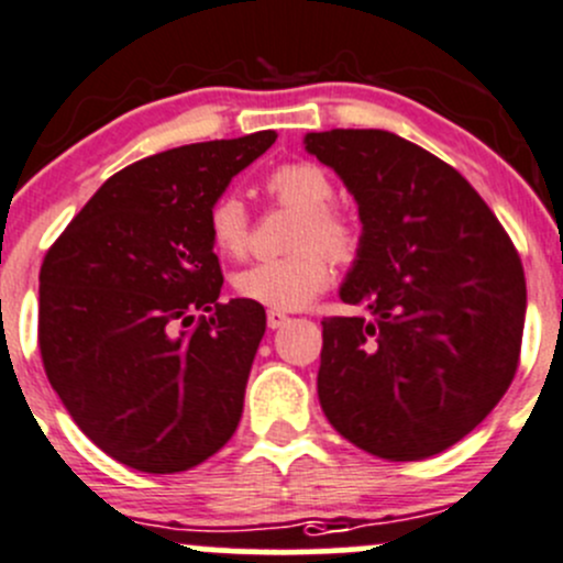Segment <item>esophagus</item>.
Returning <instances> with one entry per match:
<instances>
[{"mask_svg": "<svg viewBox=\"0 0 563 563\" xmlns=\"http://www.w3.org/2000/svg\"><path fill=\"white\" fill-rule=\"evenodd\" d=\"M288 321H291V318H288L286 313H280V310H269V313H266V323H269V329L286 327Z\"/></svg>", "mask_w": 563, "mask_h": 563, "instance_id": "34e87169", "label": "esophagus"}]
</instances>
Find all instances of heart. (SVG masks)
Listing matches in <instances>:
<instances>
[{"instance_id": "1", "label": "heart", "mask_w": 563, "mask_h": 563, "mask_svg": "<svg viewBox=\"0 0 563 563\" xmlns=\"http://www.w3.org/2000/svg\"><path fill=\"white\" fill-rule=\"evenodd\" d=\"M266 192L297 212L291 231L294 250L280 258L258 261L234 277L242 299L269 310H299L329 283V260L351 261L360 250V234L343 212L329 207L334 185L316 163H286L266 176ZM209 240L218 253L240 258L250 245V220L242 198L225 192L209 207Z\"/></svg>"}]
</instances>
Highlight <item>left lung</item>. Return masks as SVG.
Returning <instances> with one entry per match:
<instances>
[{"label":"left lung","mask_w":563,"mask_h":563,"mask_svg":"<svg viewBox=\"0 0 563 563\" xmlns=\"http://www.w3.org/2000/svg\"><path fill=\"white\" fill-rule=\"evenodd\" d=\"M305 150L360 209V250L340 299L365 316L321 321L318 400L329 424L384 460L450 450L496 408L518 371L526 277L479 192L387 130H327Z\"/></svg>","instance_id":"obj_1"}]
</instances>
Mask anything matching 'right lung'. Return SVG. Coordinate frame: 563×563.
Listing matches in <instances>:
<instances>
[{
  "mask_svg": "<svg viewBox=\"0 0 563 563\" xmlns=\"http://www.w3.org/2000/svg\"><path fill=\"white\" fill-rule=\"evenodd\" d=\"M275 130L122 168L40 269V354L78 428L119 463L176 474L234 435L266 313L220 302L207 214Z\"/></svg>",
  "mask_w": 563,
  "mask_h": 563,
  "instance_id": "1",
  "label": "right lung"
}]
</instances>
